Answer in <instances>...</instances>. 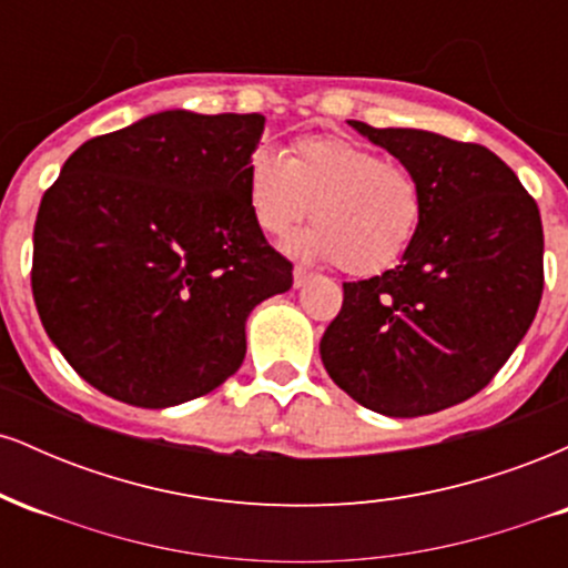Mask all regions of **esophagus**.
I'll return each mask as SVG.
<instances>
[{"label":"esophagus","mask_w":568,"mask_h":568,"mask_svg":"<svg viewBox=\"0 0 568 568\" xmlns=\"http://www.w3.org/2000/svg\"><path fill=\"white\" fill-rule=\"evenodd\" d=\"M312 280V272L304 270V266H296L293 270V288H302V285H306Z\"/></svg>","instance_id":"1"}]
</instances>
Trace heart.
<instances>
[{
	"label": "heart",
	"mask_w": 568,
	"mask_h": 568,
	"mask_svg": "<svg viewBox=\"0 0 568 568\" xmlns=\"http://www.w3.org/2000/svg\"><path fill=\"white\" fill-rule=\"evenodd\" d=\"M247 207L258 230L283 237L313 205L315 226L291 253L338 262L349 275H379L403 258L422 224L425 194L408 168L336 135H306L291 158L256 146L245 168Z\"/></svg>",
	"instance_id": "heart-1"
}]
</instances>
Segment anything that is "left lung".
I'll return each instance as SVG.
<instances>
[{
	"instance_id": "obj_1",
	"label": "left lung",
	"mask_w": 568,
	"mask_h": 568,
	"mask_svg": "<svg viewBox=\"0 0 568 568\" xmlns=\"http://www.w3.org/2000/svg\"><path fill=\"white\" fill-rule=\"evenodd\" d=\"M349 125L419 179L425 213L397 266L344 283L323 366L376 414H435L480 393L529 331L545 285L542 219L480 143Z\"/></svg>"
}]
</instances>
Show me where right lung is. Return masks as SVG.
<instances>
[{
    "mask_svg": "<svg viewBox=\"0 0 568 568\" xmlns=\"http://www.w3.org/2000/svg\"><path fill=\"white\" fill-rule=\"evenodd\" d=\"M262 114H149L84 141L44 192L31 291L69 366L141 408L194 400L243 366L245 321L293 285L247 207Z\"/></svg>",
    "mask_w": 568,
    "mask_h": 568,
    "instance_id": "right-lung-1",
    "label": "right lung"
}]
</instances>
